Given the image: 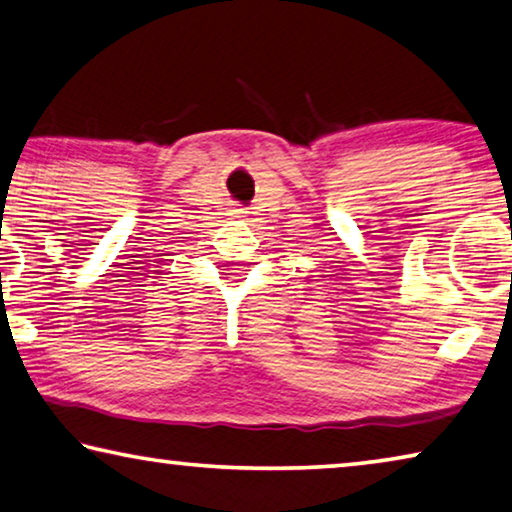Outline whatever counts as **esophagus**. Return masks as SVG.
I'll use <instances>...</instances> for the list:
<instances>
[{"instance_id":"34e87169","label":"esophagus","mask_w":512,"mask_h":512,"mask_svg":"<svg viewBox=\"0 0 512 512\" xmlns=\"http://www.w3.org/2000/svg\"><path fill=\"white\" fill-rule=\"evenodd\" d=\"M234 214H237V216H246L248 212H246V209H241V207H239V209H234Z\"/></svg>"}]
</instances>
